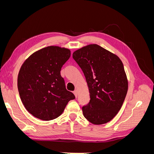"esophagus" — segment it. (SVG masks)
<instances>
[{"label": "esophagus", "mask_w": 154, "mask_h": 154, "mask_svg": "<svg viewBox=\"0 0 154 154\" xmlns=\"http://www.w3.org/2000/svg\"><path fill=\"white\" fill-rule=\"evenodd\" d=\"M73 93H74V94L75 95V97H78V91H77V90H74V92H73Z\"/></svg>", "instance_id": "obj_1"}]
</instances>
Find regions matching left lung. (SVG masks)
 <instances>
[{"mask_svg":"<svg viewBox=\"0 0 154 154\" xmlns=\"http://www.w3.org/2000/svg\"><path fill=\"white\" fill-rule=\"evenodd\" d=\"M72 58L84 74L90 101L82 107L84 117L94 125L108 123L122 108L128 81L122 60L97 44L76 51Z\"/></svg>","mask_w":154,"mask_h":154,"instance_id":"left-lung-1","label":"left lung"}]
</instances>
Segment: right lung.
Segmentation results:
<instances>
[{
	"label": "right lung",
	"instance_id": "obj_1",
	"mask_svg": "<svg viewBox=\"0 0 154 154\" xmlns=\"http://www.w3.org/2000/svg\"><path fill=\"white\" fill-rule=\"evenodd\" d=\"M71 57V51L49 46L32 54L22 66L18 76V89L25 108L35 117L44 121L57 118L70 100L60 71Z\"/></svg>",
	"mask_w": 154,
	"mask_h": 154
}]
</instances>
